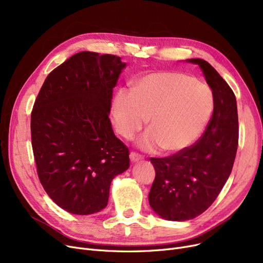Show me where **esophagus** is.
<instances>
[{"label": "esophagus", "instance_id": "1", "mask_svg": "<svg viewBox=\"0 0 263 263\" xmlns=\"http://www.w3.org/2000/svg\"><path fill=\"white\" fill-rule=\"evenodd\" d=\"M143 158H142V156L141 155H139V154H136V153H132L130 154V160H131V162H137V161H141Z\"/></svg>", "mask_w": 263, "mask_h": 263}]
</instances>
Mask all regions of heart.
I'll return each mask as SVG.
<instances>
[{"label": "heart", "mask_w": 263, "mask_h": 263, "mask_svg": "<svg viewBox=\"0 0 263 263\" xmlns=\"http://www.w3.org/2000/svg\"><path fill=\"white\" fill-rule=\"evenodd\" d=\"M213 106V93L203 83L185 73L159 71L140 79L133 90L118 91L112 109L123 137L131 139L147 118L148 130L137 145L147 151L160 146L165 153H178L198 139Z\"/></svg>", "instance_id": "obj_1"}]
</instances>
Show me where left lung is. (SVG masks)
I'll list each match as a JSON object with an SVG mask.
<instances>
[{
    "instance_id": "obj_1",
    "label": "left lung",
    "mask_w": 263,
    "mask_h": 263,
    "mask_svg": "<svg viewBox=\"0 0 263 263\" xmlns=\"http://www.w3.org/2000/svg\"><path fill=\"white\" fill-rule=\"evenodd\" d=\"M197 64L212 89L214 107L200 139L166 158H150L156 170L148 199L153 210L168 220L192 219L214 202L230 176L239 141L237 100L232 89L204 60Z\"/></svg>"
}]
</instances>
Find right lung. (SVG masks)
I'll list each match as a JSON object with an SVG mask.
<instances>
[{
  "instance_id": "obj_1",
  "label": "right lung",
  "mask_w": 263,
  "mask_h": 263,
  "mask_svg": "<svg viewBox=\"0 0 263 263\" xmlns=\"http://www.w3.org/2000/svg\"><path fill=\"white\" fill-rule=\"evenodd\" d=\"M126 63L83 51L49 73L31 114L37 174L47 194L69 213L104 209L115 176L130 166L129 149L108 118Z\"/></svg>"
}]
</instances>
